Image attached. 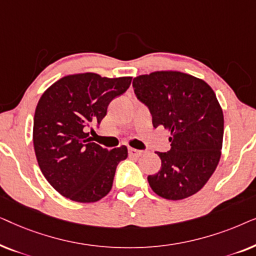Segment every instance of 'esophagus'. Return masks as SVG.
I'll return each mask as SVG.
<instances>
[{"mask_svg": "<svg viewBox=\"0 0 256 256\" xmlns=\"http://www.w3.org/2000/svg\"><path fill=\"white\" fill-rule=\"evenodd\" d=\"M129 155L132 156V157H140L143 154V152L141 150H138V149H132V148H129Z\"/></svg>", "mask_w": 256, "mask_h": 256, "instance_id": "obj_1", "label": "esophagus"}]
</instances>
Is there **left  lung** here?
<instances>
[{"label":"left lung","instance_id":"8db88e82","mask_svg":"<svg viewBox=\"0 0 256 256\" xmlns=\"http://www.w3.org/2000/svg\"><path fill=\"white\" fill-rule=\"evenodd\" d=\"M135 94L148 106L152 126L170 132L171 149L156 154L162 166L148 176L160 197L180 200L197 194L218 166L224 114L216 93L202 79L180 71H155L132 80Z\"/></svg>","mask_w":256,"mask_h":256}]
</instances>
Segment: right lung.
I'll use <instances>...</instances> for the list:
<instances>
[{"mask_svg": "<svg viewBox=\"0 0 256 256\" xmlns=\"http://www.w3.org/2000/svg\"><path fill=\"white\" fill-rule=\"evenodd\" d=\"M132 76L106 78L76 73L57 80L42 94L34 118V148L42 174L64 197L96 202L113 186L126 146L112 150L92 142L88 129L99 127L107 107L129 88Z\"/></svg>", "mask_w": 256, "mask_h": 256, "instance_id": "add662e5", "label": "right lung"}]
</instances>
